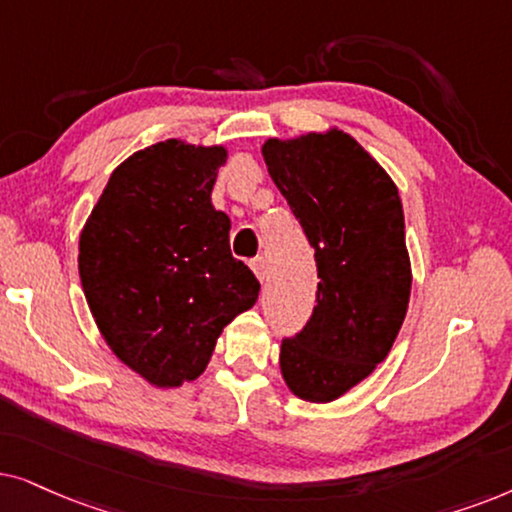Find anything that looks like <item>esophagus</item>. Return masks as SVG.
Instances as JSON below:
<instances>
[{
    "instance_id": "esophagus-1",
    "label": "esophagus",
    "mask_w": 512,
    "mask_h": 512,
    "mask_svg": "<svg viewBox=\"0 0 512 512\" xmlns=\"http://www.w3.org/2000/svg\"><path fill=\"white\" fill-rule=\"evenodd\" d=\"M250 269L255 271V276L264 281V276H267V262H264V257H255V260L250 262Z\"/></svg>"
}]
</instances>
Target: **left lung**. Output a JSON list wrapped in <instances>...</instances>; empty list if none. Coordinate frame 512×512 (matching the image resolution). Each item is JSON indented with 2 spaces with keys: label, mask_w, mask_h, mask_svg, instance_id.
<instances>
[{
  "label": "left lung",
  "mask_w": 512,
  "mask_h": 512,
  "mask_svg": "<svg viewBox=\"0 0 512 512\" xmlns=\"http://www.w3.org/2000/svg\"><path fill=\"white\" fill-rule=\"evenodd\" d=\"M271 180L316 250V306L281 344V372L297 398L330 403L388 356L410 304L405 215L386 170L342 131L271 138Z\"/></svg>",
  "instance_id": "1"
}]
</instances>
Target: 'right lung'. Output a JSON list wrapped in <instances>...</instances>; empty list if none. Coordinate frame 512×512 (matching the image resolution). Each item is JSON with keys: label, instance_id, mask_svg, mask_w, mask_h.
<instances>
[{"label": "right lung", "instance_id": "right-lung-1", "mask_svg": "<svg viewBox=\"0 0 512 512\" xmlns=\"http://www.w3.org/2000/svg\"><path fill=\"white\" fill-rule=\"evenodd\" d=\"M224 147L156 142L109 177L79 238L86 302L109 349L154 386L206 370L217 337L260 295L231 257L210 192Z\"/></svg>", "mask_w": 512, "mask_h": 512}]
</instances>
